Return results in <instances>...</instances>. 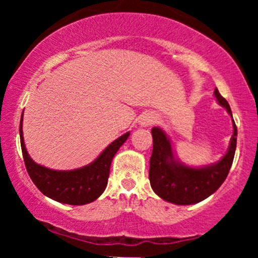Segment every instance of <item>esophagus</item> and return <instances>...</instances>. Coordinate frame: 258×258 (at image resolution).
Masks as SVG:
<instances>
[{"mask_svg": "<svg viewBox=\"0 0 258 258\" xmlns=\"http://www.w3.org/2000/svg\"><path fill=\"white\" fill-rule=\"evenodd\" d=\"M154 122H155V117H154L152 114L143 115V116L141 117V120H139V123H141V126H144V127L153 125Z\"/></svg>", "mask_w": 258, "mask_h": 258, "instance_id": "esophagus-1", "label": "esophagus"}]
</instances>
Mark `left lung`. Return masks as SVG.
<instances>
[{"mask_svg":"<svg viewBox=\"0 0 258 258\" xmlns=\"http://www.w3.org/2000/svg\"><path fill=\"white\" fill-rule=\"evenodd\" d=\"M215 97L232 116L228 102L217 88ZM153 153L150 156L149 179L153 190L161 199L176 205H191L205 200L222 185L232 167L236 148V130L233 120V136L226 155L220 161L204 167H190L174 159L172 146L166 133L159 127H153Z\"/></svg>","mask_w":258,"mask_h":258,"instance_id":"1","label":"left lung"}]
</instances>
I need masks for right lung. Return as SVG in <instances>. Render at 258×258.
Segmentation results:
<instances>
[{
  "instance_id": "right-lung-1",
  "label": "right lung",
  "mask_w": 258,
  "mask_h": 258,
  "mask_svg": "<svg viewBox=\"0 0 258 258\" xmlns=\"http://www.w3.org/2000/svg\"><path fill=\"white\" fill-rule=\"evenodd\" d=\"M23 115L20 119V146L25 167L34 184L46 197L69 205H85L102 195L108 184L110 165L115 154L128 138L130 132L115 139L87 166L70 171H57L38 165L29 156L23 137Z\"/></svg>"
}]
</instances>
